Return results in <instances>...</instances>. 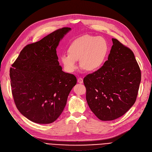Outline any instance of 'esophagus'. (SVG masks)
I'll return each instance as SVG.
<instances>
[{"mask_svg":"<svg viewBox=\"0 0 152 152\" xmlns=\"http://www.w3.org/2000/svg\"><path fill=\"white\" fill-rule=\"evenodd\" d=\"M77 82L79 84H83V79L82 77H79L77 79Z\"/></svg>","mask_w":152,"mask_h":152,"instance_id":"1","label":"esophagus"}]
</instances>
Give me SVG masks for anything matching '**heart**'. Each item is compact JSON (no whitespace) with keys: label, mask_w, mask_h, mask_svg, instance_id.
<instances>
[{"label":"heart","mask_w":152,"mask_h":152,"mask_svg":"<svg viewBox=\"0 0 152 152\" xmlns=\"http://www.w3.org/2000/svg\"><path fill=\"white\" fill-rule=\"evenodd\" d=\"M109 49L104 38L86 34L75 39L69 47V53L61 55L60 60L69 73L77 68L79 60L81 66L89 71H96L105 65Z\"/></svg>","instance_id":"b5f03b06"}]
</instances>
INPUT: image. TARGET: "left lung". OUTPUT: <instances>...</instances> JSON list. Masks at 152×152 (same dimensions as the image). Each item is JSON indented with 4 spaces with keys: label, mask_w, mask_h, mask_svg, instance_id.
Returning <instances> with one entry per match:
<instances>
[{
    "label": "left lung",
    "mask_w": 152,
    "mask_h": 152,
    "mask_svg": "<svg viewBox=\"0 0 152 152\" xmlns=\"http://www.w3.org/2000/svg\"><path fill=\"white\" fill-rule=\"evenodd\" d=\"M108 60L103 66L84 78L86 100L102 121L114 120L134 104L141 81V72L132 51L112 39Z\"/></svg>",
    "instance_id": "8db88e82"
}]
</instances>
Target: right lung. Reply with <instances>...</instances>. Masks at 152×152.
<instances>
[{
	"mask_svg": "<svg viewBox=\"0 0 152 152\" xmlns=\"http://www.w3.org/2000/svg\"><path fill=\"white\" fill-rule=\"evenodd\" d=\"M63 28L27 45L10 69L14 102L20 112L39 124L54 122L63 112L76 84L75 76L62 71L57 47L69 31Z\"/></svg>",
	"mask_w": 152,
	"mask_h": 152,
	"instance_id": "add662e5",
	"label": "right lung"
}]
</instances>
